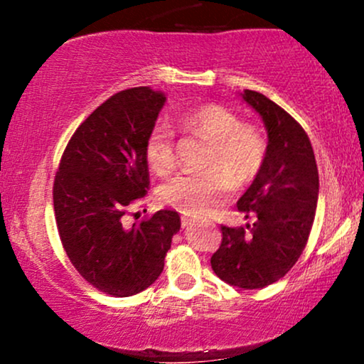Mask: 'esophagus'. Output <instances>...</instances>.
Here are the masks:
<instances>
[{"mask_svg": "<svg viewBox=\"0 0 364 364\" xmlns=\"http://www.w3.org/2000/svg\"><path fill=\"white\" fill-rule=\"evenodd\" d=\"M191 224H193V220H191L190 217H181V225H183V228H190Z\"/></svg>", "mask_w": 364, "mask_h": 364, "instance_id": "obj_1", "label": "esophagus"}]
</instances>
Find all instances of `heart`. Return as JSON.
<instances>
[{"label":"heart","mask_w":364,"mask_h":364,"mask_svg":"<svg viewBox=\"0 0 364 364\" xmlns=\"http://www.w3.org/2000/svg\"><path fill=\"white\" fill-rule=\"evenodd\" d=\"M183 127L210 141L205 159L208 169L183 173L166 183L161 190L164 203L186 215H207L224 202L229 193L228 179L245 186L258 176L267 157L265 135L220 104H200L178 116ZM174 129L164 121L150 128L145 141V159L150 171L166 176L176 166Z\"/></svg>","instance_id":"obj_1"}]
</instances>
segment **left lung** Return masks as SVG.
I'll return each mask as SVG.
<instances>
[{"label": "left lung", "instance_id": "8db88e82", "mask_svg": "<svg viewBox=\"0 0 364 364\" xmlns=\"http://www.w3.org/2000/svg\"><path fill=\"white\" fill-rule=\"evenodd\" d=\"M241 95L265 123L267 157L237 200V210L253 224L220 225L223 241L210 265L231 286L260 289L284 277L301 257L315 220L318 169L306 132L289 112L260 92Z\"/></svg>", "mask_w": 364, "mask_h": 364}]
</instances>
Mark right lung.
Segmentation results:
<instances>
[{"mask_svg":"<svg viewBox=\"0 0 364 364\" xmlns=\"http://www.w3.org/2000/svg\"><path fill=\"white\" fill-rule=\"evenodd\" d=\"M164 102V94L149 87L111 95L75 129L54 176L63 248L90 286L114 298L157 281L181 228L174 210L127 220L149 191L145 141Z\"/></svg>","mask_w":364,"mask_h":364,"instance_id":"add662e5","label":"right lung"}]
</instances>
